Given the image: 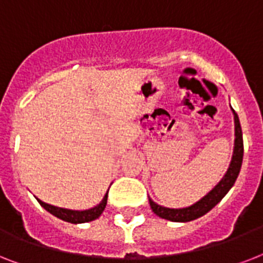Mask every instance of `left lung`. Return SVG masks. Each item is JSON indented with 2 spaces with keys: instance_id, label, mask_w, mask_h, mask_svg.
Returning <instances> with one entry per match:
<instances>
[{
  "instance_id": "8db88e82",
  "label": "left lung",
  "mask_w": 263,
  "mask_h": 263,
  "mask_svg": "<svg viewBox=\"0 0 263 263\" xmlns=\"http://www.w3.org/2000/svg\"><path fill=\"white\" fill-rule=\"evenodd\" d=\"M232 113L233 121H235V143H233L232 160H231V164H229L225 175L222 176V179L206 195L202 196L198 202L192 203L191 206H187V208H165V206L156 203L148 196V203H150V208L154 212V214L164 218V220L173 221V222H188V221L196 220V218L204 216L228 194V191L233 187V184L236 181L239 172H240L241 162H243V134H241L240 121H239L236 111L233 109Z\"/></svg>"
}]
</instances>
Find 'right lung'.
<instances>
[{
    "label": "right lung",
    "instance_id": "obj_1",
    "mask_svg": "<svg viewBox=\"0 0 263 263\" xmlns=\"http://www.w3.org/2000/svg\"><path fill=\"white\" fill-rule=\"evenodd\" d=\"M107 191H109V190H107ZM107 191L106 194L103 195L102 200H101L97 206L86 209V210H72V209L57 208V206H53V204L45 203V202H42L41 199H38V202L45 210H47L50 214H53V216L60 218V220L67 221V222H71V224H83V222H90V221L97 220V218L102 214V212L105 210V208H106Z\"/></svg>",
    "mask_w": 263,
    "mask_h": 263
}]
</instances>
